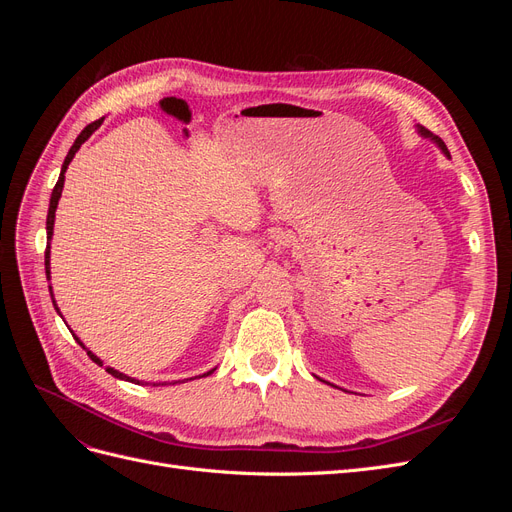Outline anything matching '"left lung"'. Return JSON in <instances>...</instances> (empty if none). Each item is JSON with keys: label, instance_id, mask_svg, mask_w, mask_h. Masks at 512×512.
Here are the masks:
<instances>
[{"label": "left lung", "instance_id": "left-lung-1", "mask_svg": "<svg viewBox=\"0 0 512 512\" xmlns=\"http://www.w3.org/2000/svg\"><path fill=\"white\" fill-rule=\"evenodd\" d=\"M418 132H421L423 136H429V138H431V141H436V143H438V147H440V149H442V151L446 153V156H448V149H446V145H444V141H442V138H438V136H433V134H431L429 130H425L423 126H421V128H418ZM448 158H451V156H448Z\"/></svg>", "mask_w": 512, "mask_h": 512}]
</instances>
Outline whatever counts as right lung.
Returning <instances> with one entry per match:
<instances>
[{
  "label": "right lung",
  "mask_w": 512,
  "mask_h": 512,
  "mask_svg": "<svg viewBox=\"0 0 512 512\" xmlns=\"http://www.w3.org/2000/svg\"><path fill=\"white\" fill-rule=\"evenodd\" d=\"M100 123H102V119H98V121H94V123H89V126L79 134V136H76V141H74V145L70 147V151H68V156H66V160H64V166H61V175H59V179H57V183H55V188H53V194H51V205H49V215H46V239H49L51 241V235H53V224H55V209H57V203H59V196H61V190H64V177H66V168H68V164L72 162V158H74V153L76 151H79L81 149V145L87 141V138L91 136V134H94L98 128H100ZM51 252H49V245H46V252H44V269H46V277H49V256ZM53 305H55V301H53ZM55 309H57V305H55ZM57 312H59V309H57ZM76 339V342H79L81 344V339L79 337H74ZM83 346V344H81ZM85 348V346H83ZM87 354H89V359L91 361H94V363H98V365H102V361L98 359V356L94 354V352H89L87 350ZM106 371H108V374H111V376H115V378H119V380H130V382H136V380H132V378H128L126 374H121V371H117V369H113V367H106ZM213 371V369H211ZM211 371H207V374H203V376H209L211 374ZM200 378V376H198ZM136 384H141V382H136Z\"/></svg>",
  "instance_id": "obj_1"
}]
</instances>
